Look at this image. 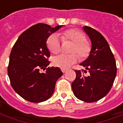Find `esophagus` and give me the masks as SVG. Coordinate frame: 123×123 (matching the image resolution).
Returning a JSON list of instances; mask_svg holds the SVG:
<instances>
[{
  "label": "esophagus",
  "mask_w": 123,
  "mask_h": 123,
  "mask_svg": "<svg viewBox=\"0 0 123 123\" xmlns=\"http://www.w3.org/2000/svg\"><path fill=\"white\" fill-rule=\"evenodd\" d=\"M67 69H62V72L63 73H65L67 72Z\"/></svg>",
  "instance_id": "obj_1"
}]
</instances>
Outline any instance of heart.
I'll return each instance as SVG.
<instances>
[{"instance_id": "obj_1", "label": "heart", "mask_w": 123, "mask_h": 123, "mask_svg": "<svg viewBox=\"0 0 123 123\" xmlns=\"http://www.w3.org/2000/svg\"><path fill=\"white\" fill-rule=\"evenodd\" d=\"M61 38L63 41L70 40L74 43V46L71 50L73 53H77L81 59H85L89 56L91 52V44L89 42L86 40V36L83 32L76 29L67 30L61 33ZM47 47L51 53L56 54L61 50V40L57 34H52L47 40ZM79 59L76 54L72 55H57L53 58V65L66 69L77 62Z\"/></svg>"}]
</instances>
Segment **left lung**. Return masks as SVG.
<instances>
[{"label": "left lung", "instance_id": "8db88e82", "mask_svg": "<svg viewBox=\"0 0 123 123\" xmlns=\"http://www.w3.org/2000/svg\"><path fill=\"white\" fill-rule=\"evenodd\" d=\"M83 30L90 37L92 49L89 56L80 65L90 75L83 77L80 71H75L76 78L71 86L77 98L86 102H93L110 92L117 75V65L111 48L103 36L90 27H83ZM86 70L84 73L87 72Z\"/></svg>", "mask_w": 123, "mask_h": 123}]
</instances>
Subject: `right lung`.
<instances>
[{
  "mask_svg": "<svg viewBox=\"0 0 123 123\" xmlns=\"http://www.w3.org/2000/svg\"><path fill=\"white\" fill-rule=\"evenodd\" d=\"M63 25L51 27L38 23L25 30L18 37L9 56L8 75L11 86L20 96L31 102L48 100L54 93L56 83L62 75L60 68L52 67L48 58L50 53L46 41Z\"/></svg>",
  "mask_w": 123,
  "mask_h": 123,
  "instance_id": "right-lung-1",
  "label": "right lung"
}]
</instances>
